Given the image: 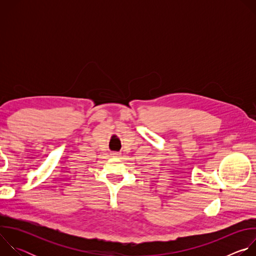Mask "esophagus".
I'll return each instance as SVG.
<instances>
[{"instance_id": "esophagus-1", "label": "esophagus", "mask_w": 256, "mask_h": 256, "mask_svg": "<svg viewBox=\"0 0 256 256\" xmlns=\"http://www.w3.org/2000/svg\"><path fill=\"white\" fill-rule=\"evenodd\" d=\"M112 156H114V157H120V153H118V152H112Z\"/></svg>"}]
</instances>
